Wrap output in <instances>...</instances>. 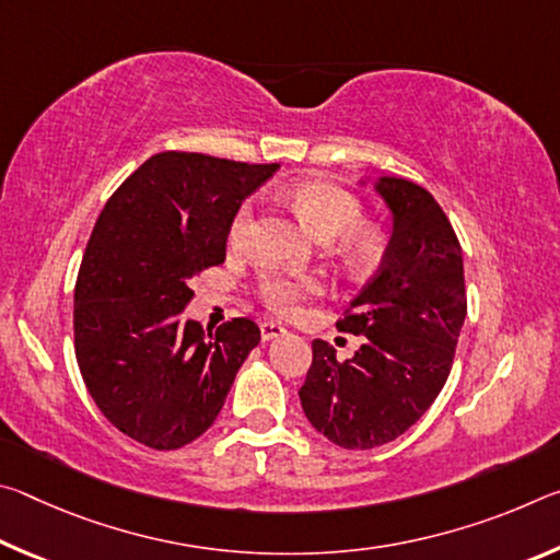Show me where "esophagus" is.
Masks as SVG:
<instances>
[{"label":"esophagus","mask_w":560,"mask_h":560,"mask_svg":"<svg viewBox=\"0 0 560 560\" xmlns=\"http://www.w3.org/2000/svg\"><path fill=\"white\" fill-rule=\"evenodd\" d=\"M259 328H261V340H273L279 336H287V328L281 324H273V320H264Z\"/></svg>","instance_id":"34e87169"}]
</instances>
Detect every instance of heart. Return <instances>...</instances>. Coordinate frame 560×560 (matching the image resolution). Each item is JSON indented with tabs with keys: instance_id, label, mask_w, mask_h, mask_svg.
Returning a JSON list of instances; mask_svg holds the SVG:
<instances>
[{
	"instance_id": "heart-1",
	"label": "heart",
	"mask_w": 560,
	"mask_h": 560,
	"mask_svg": "<svg viewBox=\"0 0 560 560\" xmlns=\"http://www.w3.org/2000/svg\"><path fill=\"white\" fill-rule=\"evenodd\" d=\"M308 230L320 242L340 240V252L353 267H371L385 254L387 234L381 226L360 224L363 220V202L346 187L328 179H299L279 189ZM254 230V205L244 202L234 212L230 230H226V244L230 249L240 252L249 244ZM324 291L320 279L314 273H291V271H267L259 277L257 293L264 306L273 314L293 316L303 301L318 296Z\"/></svg>"
}]
</instances>
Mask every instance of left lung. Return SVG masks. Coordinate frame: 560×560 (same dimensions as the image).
Segmentation results:
<instances>
[{"label":"left lung","instance_id":"left-lung-1","mask_svg":"<svg viewBox=\"0 0 560 560\" xmlns=\"http://www.w3.org/2000/svg\"><path fill=\"white\" fill-rule=\"evenodd\" d=\"M393 212L381 269L336 328L365 336L353 358L314 340L299 397L308 422L343 450L400 438L447 383L467 316L462 246L428 189L402 177L375 183Z\"/></svg>","mask_w":560,"mask_h":560}]
</instances>
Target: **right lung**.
I'll use <instances>...</instances> for the list:
<instances>
[{"label":"right lung","mask_w":560,"mask_h":560,"mask_svg":"<svg viewBox=\"0 0 560 560\" xmlns=\"http://www.w3.org/2000/svg\"><path fill=\"white\" fill-rule=\"evenodd\" d=\"M202 153H158L98 214L73 291V346L106 420L150 450H179L217 420L259 326L183 320L189 289L226 257L234 212L277 173Z\"/></svg>","instance_id":"1"}]
</instances>
